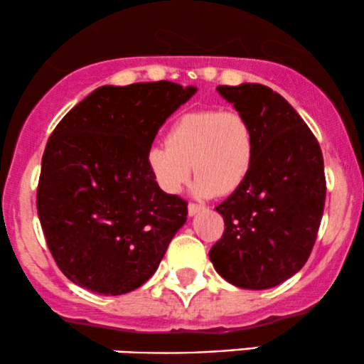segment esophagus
I'll use <instances>...</instances> for the list:
<instances>
[{"mask_svg": "<svg viewBox=\"0 0 364 364\" xmlns=\"http://www.w3.org/2000/svg\"><path fill=\"white\" fill-rule=\"evenodd\" d=\"M203 208H205V205H202V203H190V205H188V214L195 215L198 214L200 210H203Z\"/></svg>", "mask_w": 364, "mask_h": 364, "instance_id": "1", "label": "esophagus"}]
</instances>
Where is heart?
<instances>
[{
    "label": "heart",
    "mask_w": 364,
    "mask_h": 364,
    "mask_svg": "<svg viewBox=\"0 0 364 364\" xmlns=\"http://www.w3.org/2000/svg\"><path fill=\"white\" fill-rule=\"evenodd\" d=\"M166 144L147 152V166L166 193H179L196 174L195 191L202 196L231 193L243 185L255 161V132L236 109H198L171 124Z\"/></svg>",
    "instance_id": "b5f03b06"
}]
</instances>
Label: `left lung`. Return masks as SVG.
<instances>
[{"label":"left lung","instance_id":"8db88e82","mask_svg":"<svg viewBox=\"0 0 364 364\" xmlns=\"http://www.w3.org/2000/svg\"><path fill=\"white\" fill-rule=\"evenodd\" d=\"M255 132V161L215 210L224 232L208 252L215 270L243 289H269L310 258L325 207L318 140L282 95L260 83L219 85Z\"/></svg>","mask_w":364,"mask_h":364}]
</instances>
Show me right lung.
<instances>
[{
  "label": "right lung",
  "mask_w": 364,
  "mask_h": 364,
  "mask_svg": "<svg viewBox=\"0 0 364 364\" xmlns=\"http://www.w3.org/2000/svg\"><path fill=\"white\" fill-rule=\"evenodd\" d=\"M196 92L161 80L99 87L66 112L46 145L37 214L70 281L118 296L152 277L188 202L147 166L159 128Z\"/></svg>",
  "instance_id": "1"
}]
</instances>
